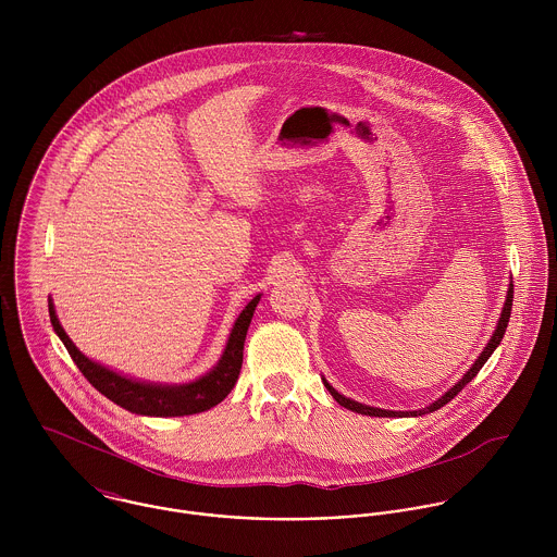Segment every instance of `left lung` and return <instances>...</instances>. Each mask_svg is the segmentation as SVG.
<instances>
[{
    "label": "left lung",
    "mask_w": 557,
    "mask_h": 557,
    "mask_svg": "<svg viewBox=\"0 0 557 557\" xmlns=\"http://www.w3.org/2000/svg\"><path fill=\"white\" fill-rule=\"evenodd\" d=\"M512 283H510V287H508V296H506V302H504V311H502V318L497 321V330L493 332V336H491V341L486 343V347L482 349V354L478 356L476 362L472 364V369L444 395L442 398H437L433 405H429L426 409H418V411H391V409H380V407H369V405H362V403H358V400H351V398L343 397V395H338L325 380H323V384H325V388H327V393L334 397V400L338 403V405H343V407H347V409H351V411H356V413H364V416H380V418H393V416H422V413H429V411H435V409H440V407H444L448 400H453V398L457 397L474 377L478 375V371L482 369V364L488 360V356L495 351V347L499 345V341H502V336H504V332H506V327H508V319H510V311H512Z\"/></svg>",
    "instance_id": "obj_1"
}]
</instances>
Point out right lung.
<instances>
[{
    "instance_id": "right-lung-1",
    "label": "right lung",
    "mask_w": 557,
    "mask_h": 557,
    "mask_svg": "<svg viewBox=\"0 0 557 557\" xmlns=\"http://www.w3.org/2000/svg\"><path fill=\"white\" fill-rule=\"evenodd\" d=\"M259 302V296H255L246 309L239 313V318L234 323V330L230 334L227 347L223 351V358L219 364L203 375L197 382L182 384V386H159V384H144V382H133L126 380L89 358H85L75 343L69 338L64 332L62 323L58 321L53 302H49V318L53 323V330L66 345L71 358L79 367L81 373L85 380L107 398L117 403L120 407L133 411V413H144V416H190L206 411L214 405H219L223 398L232 393V388L238 382L239 369H242V351H244V338L246 330L250 325V319L255 313V307Z\"/></svg>"
}]
</instances>
